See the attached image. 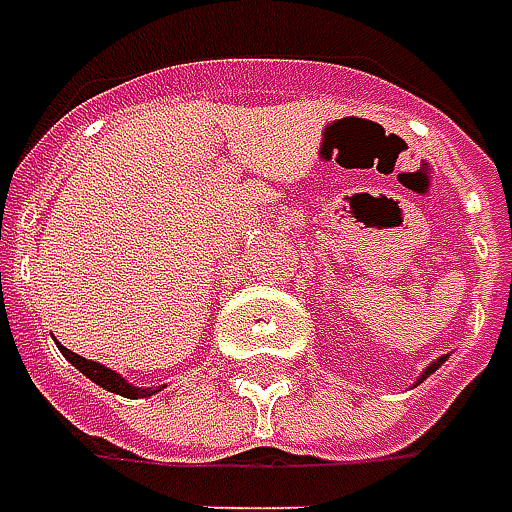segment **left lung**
<instances>
[{
	"instance_id": "obj_1",
	"label": "left lung",
	"mask_w": 512,
	"mask_h": 512,
	"mask_svg": "<svg viewBox=\"0 0 512 512\" xmlns=\"http://www.w3.org/2000/svg\"><path fill=\"white\" fill-rule=\"evenodd\" d=\"M441 363H444V357H441V360H435V363H432V366H429V369L423 371V377H421V380H426V374H432V371L438 369V366H441Z\"/></svg>"
}]
</instances>
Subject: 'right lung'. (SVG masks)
I'll return each instance as SVG.
<instances>
[{
  "instance_id": "obj_1",
  "label": "right lung",
  "mask_w": 512,
  "mask_h": 512,
  "mask_svg": "<svg viewBox=\"0 0 512 512\" xmlns=\"http://www.w3.org/2000/svg\"><path fill=\"white\" fill-rule=\"evenodd\" d=\"M60 351L65 354V360L71 363V366H77V369L83 371L89 380H94L97 386H103L106 392H115V395L123 397H146L152 395V389H138V386H129L120 374H115L112 369H106V366H100V363H91L86 357H80V354H74V351H68L65 345H60Z\"/></svg>"
}]
</instances>
